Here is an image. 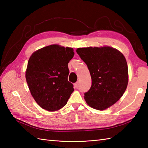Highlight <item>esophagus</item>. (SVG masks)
Instances as JSON below:
<instances>
[{"mask_svg":"<svg viewBox=\"0 0 148 148\" xmlns=\"http://www.w3.org/2000/svg\"><path fill=\"white\" fill-rule=\"evenodd\" d=\"M78 86H79V83H78V82H77V83L74 84V86L75 88H77Z\"/></svg>","mask_w":148,"mask_h":148,"instance_id":"esophagus-1","label":"esophagus"}]
</instances>
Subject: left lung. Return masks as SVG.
Returning a JSON list of instances; mask_svg holds the SVG:
<instances>
[{
    "label": "left lung",
    "instance_id": "8db88e82",
    "mask_svg": "<svg viewBox=\"0 0 148 148\" xmlns=\"http://www.w3.org/2000/svg\"><path fill=\"white\" fill-rule=\"evenodd\" d=\"M76 52L87 65L92 77V86L84 97L87 104L99 111L114 104L128 85V65L124 55L108 46L79 48Z\"/></svg>",
    "mask_w": 148,
    "mask_h": 148
}]
</instances>
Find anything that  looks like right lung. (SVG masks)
Returning a JSON list of instances; mask_svg holds the SVG:
<instances>
[{"mask_svg": "<svg viewBox=\"0 0 148 148\" xmlns=\"http://www.w3.org/2000/svg\"><path fill=\"white\" fill-rule=\"evenodd\" d=\"M74 55L72 48L51 45L37 50L29 58L27 83L31 95L43 109L56 111L67 103L74 90L67 79L68 64Z\"/></svg>", "mask_w": 148, "mask_h": 148, "instance_id": "obj_1", "label": "right lung"}]
</instances>
